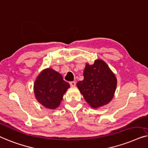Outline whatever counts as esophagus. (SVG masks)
<instances>
[{"label":"esophagus","mask_w":148,"mask_h":148,"mask_svg":"<svg viewBox=\"0 0 148 148\" xmlns=\"http://www.w3.org/2000/svg\"><path fill=\"white\" fill-rule=\"evenodd\" d=\"M70 84L72 87H74V86H76V82H70Z\"/></svg>","instance_id":"34e87169"}]
</instances>
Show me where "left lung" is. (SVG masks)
<instances>
[{
    "instance_id": "obj_1",
    "label": "left lung",
    "mask_w": 148,
    "mask_h": 148,
    "mask_svg": "<svg viewBox=\"0 0 148 148\" xmlns=\"http://www.w3.org/2000/svg\"><path fill=\"white\" fill-rule=\"evenodd\" d=\"M83 75V80L76 85L88 105L97 109L109 104L115 95L117 80L107 63L101 59L92 65L86 63Z\"/></svg>"
}]
</instances>
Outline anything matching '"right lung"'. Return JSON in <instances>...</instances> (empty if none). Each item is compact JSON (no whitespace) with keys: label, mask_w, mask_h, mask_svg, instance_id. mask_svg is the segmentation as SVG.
I'll use <instances>...</instances> for the list:
<instances>
[{"label":"right lung","mask_w":148,"mask_h":148,"mask_svg":"<svg viewBox=\"0 0 148 148\" xmlns=\"http://www.w3.org/2000/svg\"><path fill=\"white\" fill-rule=\"evenodd\" d=\"M70 84L52 68L43 70L35 79L33 90L37 101L49 109H56L60 105L64 95Z\"/></svg>","instance_id":"right-lung-1"}]
</instances>
